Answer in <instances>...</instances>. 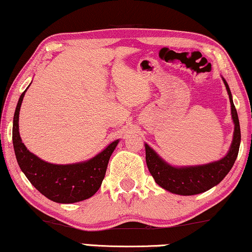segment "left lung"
Listing matches in <instances>:
<instances>
[{"instance_id":"left-lung-1","label":"left lung","mask_w":252,"mask_h":252,"mask_svg":"<svg viewBox=\"0 0 252 252\" xmlns=\"http://www.w3.org/2000/svg\"><path fill=\"white\" fill-rule=\"evenodd\" d=\"M222 80L226 86L227 93H228L232 118L234 125H235L229 151L221 159L212 161V163L198 165V166L175 167L171 166L170 164L161 159L155 153L154 149H151L146 143L147 166L156 184L159 185L165 190L184 196L201 194V192L209 190V189L218 185L228 174L230 168L235 163L241 142L240 123L235 105L233 103L232 93H230V89L225 79L222 78Z\"/></svg>"}]
</instances>
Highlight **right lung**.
Returning <instances> with one entry per match:
<instances>
[{
  "mask_svg": "<svg viewBox=\"0 0 252 252\" xmlns=\"http://www.w3.org/2000/svg\"><path fill=\"white\" fill-rule=\"evenodd\" d=\"M25 92L19 97L12 126L13 149L20 170L50 201L70 204L92 197L101 187L109 159L119 140L113 141L102 153L82 163L56 165L40 159L27 150L19 135V110Z\"/></svg>",
  "mask_w": 252,
  "mask_h": 252,
  "instance_id": "right-lung-1",
  "label": "right lung"
}]
</instances>
